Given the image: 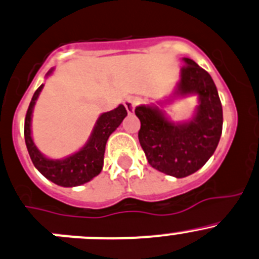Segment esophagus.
Masks as SVG:
<instances>
[{"instance_id":"obj_1","label":"esophagus","mask_w":259,"mask_h":259,"mask_svg":"<svg viewBox=\"0 0 259 259\" xmlns=\"http://www.w3.org/2000/svg\"><path fill=\"white\" fill-rule=\"evenodd\" d=\"M139 102H140V99L137 96H132V97H129V99L125 100L124 105H125V107H126L127 112H129V114H133L135 107L139 105Z\"/></svg>"}]
</instances>
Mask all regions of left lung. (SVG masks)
Masks as SVG:
<instances>
[{"label":"left lung","mask_w":259,"mask_h":259,"mask_svg":"<svg viewBox=\"0 0 259 259\" xmlns=\"http://www.w3.org/2000/svg\"><path fill=\"white\" fill-rule=\"evenodd\" d=\"M177 95H199L196 116L185 124L168 121L158 109L138 106L139 143L148 163L159 172L182 178L199 170L214 154L223 132V107L211 76L185 58Z\"/></svg>","instance_id":"left-lung-1"}]
</instances>
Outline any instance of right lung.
Here are the masks:
<instances>
[{
  "instance_id": "add662e5",
  "label": "right lung",
  "mask_w": 259,
  "mask_h": 259,
  "mask_svg": "<svg viewBox=\"0 0 259 259\" xmlns=\"http://www.w3.org/2000/svg\"><path fill=\"white\" fill-rule=\"evenodd\" d=\"M50 73L52 71L48 72V74ZM41 90L42 84L35 91L26 111V117H25L24 135L30 158L36 169L55 185L63 186V187L83 185L101 172L102 165H104L106 142L127 115L126 109L124 105H120L116 109L102 114L95 125L91 138L79 152L64 159H49V158H45L35 147L31 138V129H30L32 107Z\"/></svg>"
}]
</instances>
